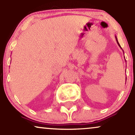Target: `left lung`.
I'll use <instances>...</instances> for the list:
<instances>
[{"mask_svg":"<svg viewBox=\"0 0 135 135\" xmlns=\"http://www.w3.org/2000/svg\"><path fill=\"white\" fill-rule=\"evenodd\" d=\"M115 38H116V41H117V44H118V45H119V47H120V48H121V47H120V44H119V43L118 42V41H117V37H116V36H115ZM121 49H122V48H121ZM122 51H123V50H122ZM123 52H124V51H123Z\"/></svg>","mask_w":135,"mask_h":135,"instance_id":"8db88e82","label":"left lung"}]
</instances>
